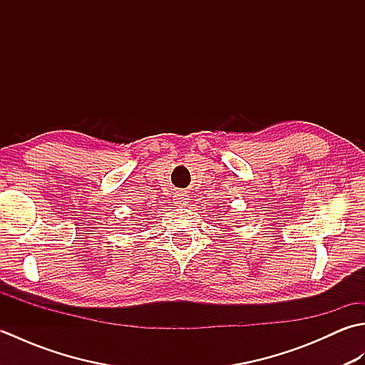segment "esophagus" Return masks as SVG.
Returning <instances> with one entry per match:
<instances>
[{"instance_id":"esophagus-1","label":"esophagus","mask_w":365,"mask_h":365,"mask_svg":"<svg viewBox=\"0 0 365 365\" xmlns=\"http://www.w3.org/2000/svg\"><path fill=\"white\" fill-rule=\"evenodd\" d=\"M175 202H177L178 205H185V204H187V197H185V195H177Z\"/></svg>"}]
</instances>
